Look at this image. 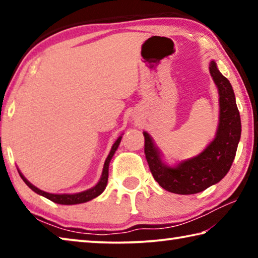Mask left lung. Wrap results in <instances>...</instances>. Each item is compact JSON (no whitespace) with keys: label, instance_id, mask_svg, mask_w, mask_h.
<instances>
[{"label":"left lung","instance_id":"left-lung-1","mask_svg":"<svg viewBox=\"0 0 258 258\" xmlns=\"http://www.w3.org/2000/svg\"><path fill=\"white\" fill-rule=\"evenodd\" d=\"M209 73L218 91V125L215 138L199 155L168 165L148 132L145 154L155 180L163 189L177 195H194L220 182L228 172L241 137V120L231 83L220 73L215 61L209 62Z\"/></svg>","mask_w":258,"mask_h":258}]
</instances>
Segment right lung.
<instances>
[{"instance_id": "right-lung-1", "label": "right lung", "mask_w": 258, "mask_h": 258, "mask_svg": "<svg viewBox=\"0 0 258 258\" xmlns=\"http://www.w3.org/2000/svg\"><path fill=\"white\" fill-rule=\"evenodd\" d=\"M121 135L116 140L115 143H113L111 147V150H110V152H109L106 161H104L102 174H101V177H100L99 182L94 186L91 187V189H87V190L82 191V192H77V194H50V192H45L41 189H38V187H36L35 185H33L32 183H30L27 178L23 175V173H21L18 169L19 175L21 178H23L26 184H27L34 192H36V194L40 196H43V197H45L46 199L51 200V202L60 204V205H77V204L87 203V202H90V200L97 198L98 196L101 195L104 191V189H106L107 183H108V175H109V164H110V160L112 159V157H113V155H115L117 148H118V146H119Z\"/></svg>"}]
</instances>
